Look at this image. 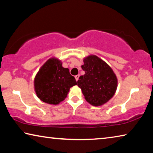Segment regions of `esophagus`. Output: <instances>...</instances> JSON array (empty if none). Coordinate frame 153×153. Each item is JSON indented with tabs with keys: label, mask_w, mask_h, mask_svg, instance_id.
<instances>
[{
	"label": "esophagus",
	"mask_w": 153,
	"mask_h": 153,
	"mask_svg": "<svg viewBox=\"0 0 153 153\" xmlns=\"http://www.w3.org/2000/svg\"><path fill=\"white\" fill-rule=\"evenodd\" d=\"M79 75H77V76H75V78H76V81H77V80H78V79H79Z\"/></svg>",
	"instance_id": "esophagus-1"
}]
</instances>
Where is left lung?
I'll list each match as a JSON object with an SVG mask.
<instances>
[{
	"label": "left lung",
	"mask_w": 153,
	"mask_h": 153,
	"mask_svg": "<svg viewBox=\"0 0 153 153\" xmlns=\"http://www.w3.org/2000/svg\"><path fill=\"white\" fill-rule=\"evenodd\" d=\"M82 69L85 74L79 77L77 86L82 89L86 101L96 107L108 102L117 87V78L113 69L96 55L84 59Z\"/></svg>",
	"instance_id": "obj_1"
}]
</instances>
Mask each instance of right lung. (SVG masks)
Segmentation results:
<instances>
[{
    "label": "right lung",
    "mask_w": 153,
    "mask_h": 153,
    "mask_svg": "<svg viewBox=\"0 0 153 153\" xmlns=\"http://www.w3.org/2000/svg\"><path fill=\"white\" fill-rule=\"evenodd\" d=\"M77 84L69 69L62 66L60 60L51 58L41 67L34 79L37 97L46 103L58 105L67 97L69 89Z\"/></svg>",
    "instance_id": "add662e5"
}]
</instances>
